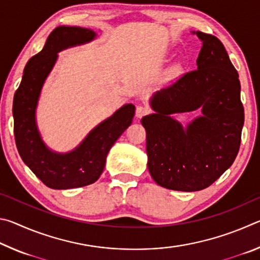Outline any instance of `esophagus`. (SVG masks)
Listing matches in <instances>:
<instances>
[{
    "instance_id": "esophagus-1",
    "label": "esophagus",
    "mask_w": 260,
    "mask_h": 260,
    "mask_svg": "<svg viewBox=\"0 0 260 260\" xmlns=\"http://www.w3.org/2000/svg\"><path fill=\"white\" fill-rule=\"evenodd\" d=\"M149 112H150V109L146 107V105H139V107L135 110V116H136V118H142L143 116H146V114H148Z\"/></svg>"
}]
</instances>
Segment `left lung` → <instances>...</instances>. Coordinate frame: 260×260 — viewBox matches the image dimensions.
<instances>
[{
    "mask_svg": "<svg viewBox=\"0 0 260 260\" xmlns=\"http://www.w3.org/2000/svg\"><path fill=\"white\" fill-rule=\"evenodd\" d=\"M203 42L197 70L156 91V113L142 118L147 132L148 169L159 186L197 191L230 169L239 152L244 109L239 73L214 35L192 32ZM201 108L202 116L183 129L170 114Z\"/></svg>",
    "mask_w": 260,
    "mask_h": 260,
    "instance_id": "1",
    "label": "left lung"
}]
</instances>
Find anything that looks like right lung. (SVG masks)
Here are the masks:
<instances>
[{
	"mask_svg": "<svg viewBox=\"0 0 260 260\" xmlns=\"http://www.w3.org/2000/svg\"><path fill=\"white\" fill-rule=\"evenodd\" d=\"M96 33L77 26H58L48 37L43 49L26 64L23 79L14 98V133L21 159L30 171L52 189H70L94 183L102 174L108 152L128 127L135 113L133 104H126L101 122L87 138L68 153L48 149L35 121L39 96L43 82L54 68L57 52L83 45Z\"/></svg>",
	"mask_w": 260,
	"mask_h": 260,
	"instance_id": "add662e5",
	"label": "right lung"
}]
</instances>
